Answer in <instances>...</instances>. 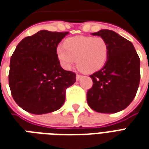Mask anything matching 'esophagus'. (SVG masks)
Wrapping results in <instances>:
<instances>
[{
    "label": "esophagus",
    "mask_w": 149,
    "mask_h": 149,
    "mask_svg": "<svg viewBox=\"0 0 149 149\" xmlns=\"http://www.w3.org/2000/svg\"><path fill=\"white\" fill-rule=\"evenodd\" d=\"M80 77H81V76L79 74L77 75V77H76V79H77V80H79L80 79Z\"/></svg>",
    "instance_id": "esophagus-1"
}]
</instances>
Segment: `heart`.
<instances>
[{"mask_svg":"<svg viewBox=\"0 0 149 149\" xmlns=\"http://www.w3.org/2000/svg\"><path fill=\"white\" fill-rule=\"evenodd\" d=\"M57 54L65 69H70L77 61L80 70L92 73L102 69L106 64L109 46L102 37H72L65 41V45L58 46Z\"/></svg>","mask_w":149,"mask_h":149,"instance_id":"obj_1","label":"heart"}]
</instances>
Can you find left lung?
Masks as SVG:
<instances>
[{
    "label": "left lung",
    "instance_id": "1",
    "mask_svg": "<svg viewBox=\"0 0 149 149\" xmlns=\"http://www.w3.org/2000/svg\"><path fill=\"white\" fill-rule=\"evenodd\" d=\"M107 41L108 59L100 71L90 76L93 85L87 92V101L92 110L113 114L126 108L139 87L140 58L131 42L111 30L92 33Z\"/></svg>",
    "mask_w": 149,
    "mask_h": 149
}]
</instances>
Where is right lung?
I'll return each instance as SVG.
<instances>
[{"label":"right lung","mask_w":149,"mask_h":149,"mask_svg":"<svg viewBox=\"0 0 149 149\" xmlns=\"http://www.w3.org/2000/svg\"><path fill=\"white\" fill-rule=\"evenodd\" d=\"M69 32L46 30L24 38L11 57L8 84L15 102L34 114L60 109L76 73L60 65L57 47Z\"/></svg>","instance_id":"add662e5"}]
</instances>
